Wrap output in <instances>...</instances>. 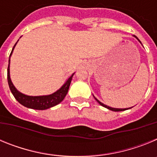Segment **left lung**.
Returning a JSON list of instances; mask_svg holds the SVG:
<instances>
[{"label":"left lung","mask_w":157,"mask_h":157,"mask_svg":"<svg viewBox=\"0 0 157 157\" xmlns=\"http://www.w3.org/2000/svg\"><path fill=\"white\" fill-rule=\"evenodd\" d=\"M134 37H136V38H138V37H136V36H134ZM138 41H140V40H138ZM140 42H141V41H140ZM96 99V101H98V103L100 104V105H101V106H103V107H105V108H106V109H109V110H111V111H114V112H120V111H125V110H127V109H115V108H111V107H109V106H107V105H104L103 103H101V101H98V99H97V98H95Z\"/></svg>","instance_id":"left-lung-1"}]
</instances>
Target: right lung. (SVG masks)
Masks as SVG:
<instances>
[{
  "mask_svg": "<svg viewBox=\"0 0 157 157\" xmlns=\"http://www.w3.org/2000/svg\"><path fill=\"white\" fill-rule=\"evenodd\" d=\"M17 43V42H16ZM16 43L14 45L12 52L9 56L8 59V82L10 90L12 94H13L14 98H16L19 103L21 104L23 106L29 108V109H36V110H45V109H49L51 107H53L55 105H58L61 102L68 92V89L70 86L71 82L73 75L69 78L67 81L64 83V85L59 89V90L55 92L54 94H50L48 96H38V97H31V96H27L21 94L17 90L16 87L14 86L10 78V74H9V63H10V56L12 53L14 48L16 46Z\"/></svg>",
  "mask_w": 157,
  "mask_h": 157,
  "instance_id": "obj_1",
  "label": "right lung"
}]
</instances>
